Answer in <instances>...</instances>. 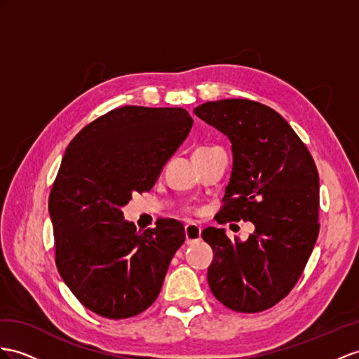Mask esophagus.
I'll return each mask as SVG.
<instances>
[{
	"instance_id": "obj_1",
	"label": "esophagus",
	"mask_w": 359,
	"mask_h": 359,
	"mask_svg": "<svg viewBox=\"0 0 359 359\" xmlns=\"http://www.w3.org/2000/svg\"><path fill=\"white\" fill-rule=\"evenodd\" d=\"M200 235H201V229L200 226L194 224V223H188L185 226V238H187V244L191 243H196L200 240Z\"/></svg>"
}]
</instances>
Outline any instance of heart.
<instances>
[{"label":"heart","mask_w":359,"mask_h":359,"mask_svg":"<svg viewBox=\"0 0 359 359\" xmlns=\"http://www.w3.org/2000/svg\"><path fill=\"white\" fill-rule=\"evenodd\" d=\"M187 212H188V209H187Z\"/></svg>","instance_id":"b5f03b06"}]
</instances>
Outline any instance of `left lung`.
Returning a JSON list of instances; mask_svg holds the SVG:
<instances>
[{
	"instance_id": "8db88e82",
	"label": "left lung",
	"mask_w": 359,
	"mask_h": 359,
	"mask_svg": "<svg viewBox=\"0 0 359 359\" xmlns=\"http://www.w3.org/2000/svg\"><path fill=\"white\" fill-rule=\"evenodd\" d=\"M194 114L232 142V176L217 222L255 224L244 243L229 240L224 229L201 232L214 250L208 269L210 291L233 311H265L288 296L316 245L320 231L316 162L291 126L258 101H208Z\"/></svg>"
}]
</instances>
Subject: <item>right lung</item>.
Segmentation results:
<instances>
[{
	"label": "right lung",
	"mask_w": 359,
	"mask_h": 359,
	"mask_svg": "<svg viewBox=\"0 0 359 359\" xmlns=\"http://www.w3.org/2000/svg\"><path fill=\"white\" fill-rule=\"evenodd\" d=\"M192 118L182 107L110 110L67 147L48 209L63 282L81 305L121 320L159 296L174 253L185 243L180 222L165 218L137 232L121 208L150 191L187 140Z\"/></svg>",
	"instance_id": "1"
}]
</instances>
